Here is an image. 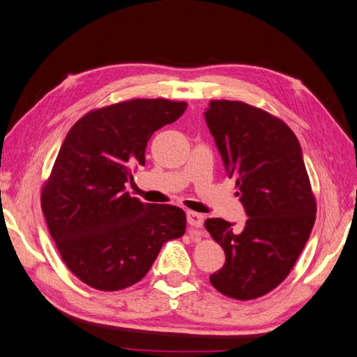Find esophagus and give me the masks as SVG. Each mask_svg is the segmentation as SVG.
Instances as JSON below:
<instances>
[{
	"instance_id": "34e87169",
	"label": "esophagus",
	"mask_w": 357,
	"mask_h": 357,
	"mask_svg": "<svg viewBox=\"0 0 357 357\" xmlns=\"http://www.w3.org/2000/svg\"><path fill=\"white\" fill-rule=\"evenodd\" d=\"M187 222L192 228H202L204 225V216L196 211H188L187 213Z\"/></svg>"
}]
</instances>
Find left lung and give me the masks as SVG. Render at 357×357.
I'll return each instance as SVG.
<instances>
[{
	"mask_svg": "<svg viewBox=\"0 0 357 357\" xmlns=\"http://www.w3.org/2000/svg\"><path fill=\"white\" fill-rule=\"evenodd\" d=\"M205 120L250 216L240 231L223 219L205 220L227 255L210 281L234 300H255L292 271L317 219V199L301 146L283 120L234 100H211Z\"/></svg>",
	"mask_w": 357,
	"mask_h": 357,
	"instance_id": "obj_1",
	"label": "left lung"
}]
</instances>
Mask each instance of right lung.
<instances>
[{
	"label": "right lung",
	"mask_w": 357,
	"mask_h": 357,
	"mask_svg": "<svg viewBox=\"0 0 357 357\" xmlns=\"http://www.w3.org/2000/svg\"><path fill=\"white\" fill-rule=\"evenodd\" d=\"M185 107L167 98H132L89 111L63 139L40 206L66 268L97 291L138 283L162 245L185 233L178 206L143 204L124 192L132 167L144 165L149 138Z\"/></svg>",
	"instance_id": "1"
}]
</instances>
